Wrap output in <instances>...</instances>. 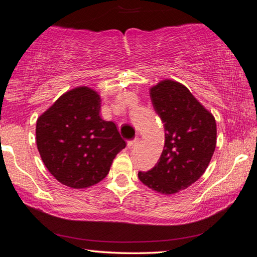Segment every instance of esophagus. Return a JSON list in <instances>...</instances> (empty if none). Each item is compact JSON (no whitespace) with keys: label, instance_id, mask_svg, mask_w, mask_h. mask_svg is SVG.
<instances>
[{"label":"esophagus","instance_id":"34e87169","mask_svg":"<svg viewBox=\"0 0 257 257\" xmlns=\"http://www.w3.org/2000/svg\"><path fill=\"white\" fill-rule=\"evenodd\" d=\"M138 141H139L138 138H135V139H133V141H129V142L127 143L128 149H133L134 146H136V145H137V143H138Z\"/></svg>","mask_w":257,"mask_h":257}]
</instances>
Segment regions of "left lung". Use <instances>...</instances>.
Instances as JSON below:
<instances>
[{
	"instance_id": "obj_1",
	"label": "left lung",
	"mask_w": 257,
	"mask_h": 257,
	"mask_svg": "<svg viewBox=\"0 0 257 257\" xmlns=\"http://www.w3.org/2000/svg\"><path fill=\"white\" fill-rule=\"evenodd\" d=\"M164 125V149L159 162L138 172L143 184L164 195L176 194L205 172L216 145L214 116L180 82L165 79L150 90Z\"/></svg>"
}]
</instances>
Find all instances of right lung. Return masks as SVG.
<instances>
[{
    "mask_svg": "<svg viewBox=\"0 0 257 257\" xmlns=\"http://www.w3.org/2000/svg\"><path fill=\"white\" fill-rule=\"evenodd\" d=\"M101 97L81 86L64 93L36 123L38 152L50 173L76 189L103 180L125 147L116 125L99 115Z\"/></svg>",
    "mask_w": 257,
    "mask_h": 257,
    "instance_id": "obj_1",
    "label": "right lung"
}]
</instances>
